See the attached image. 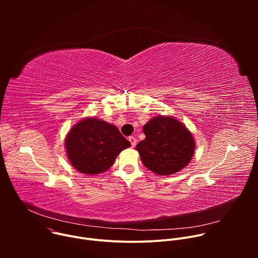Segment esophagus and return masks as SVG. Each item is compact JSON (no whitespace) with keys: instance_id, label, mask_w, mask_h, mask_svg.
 <instances>
[{"instance_id":"obj_1","label":"esophagus","mask_w":258,"mask_h":258,"mask_svg":"<svg viewBox=\"0 0 258 258\" xmlns=\"http://www.w3.org/2000/svg\"><path fill=\"white\" fill-rule=\"evenodd\" d=\"M128 141L131 142L132 147H135V146L137 145V140H136L135 137H130V138H128Z\"/></svg>"}]
</instances>
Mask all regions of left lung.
<instances>
[{"label":"left lung","instance_id":"obj_1","mask_svg":"<svg viewBox=\"0 0 258 258\" xmlns=\"http://www.w3.org/2000/svg\"><path fill=\"white\" fill-rule=\"evenodd\" d=\"M146 138L136 149L143 164L159 175L178 172L186 167L195 151V141L190 131L171 116H156L147 122Z\"/></svg>","mask_w":258,"mask_h":258}]
</instances>
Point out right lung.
<instances>
[{"label":"right lung","instance_id":"1","mask_svg":"<svg viewBox=\"0 0 258 258\" xmlns=\"http://www.w3.org/2000/svg\"><path fill=\"white\" fill-rule=\"evenodd\" d=\"M130 146L131 143L115 125L95 117L78 122L65 139L71 165L85 174L106 171L112 166L118 154Z\"/></svg>","mask_w":258,"mask_h":258}]
</instances>
